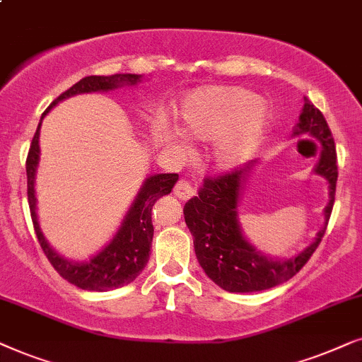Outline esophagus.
<instances>
[{
    "label": "esophagus",
    "instance_id": "1",
    "mask_svg": "<svg viewBox=\"0 0 362 362\" xmlns=\"http://www.w3.org/2000/svg\"><path fill=\"white\" fill-rule=\"evenodd\" d=\"M173 194L180 200H189L195 195V189L187 180H178L175 184V189H173Z\"/></svg>",
    "mask_w": 362,
    "mask_h": 362
}]
</instances>
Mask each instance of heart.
<instances>
[{"label": "heart", "mask_w": 362, "mask_h": 362, "mask_svg": "<svg viewBox=\"0 0 362 362\" xmlns=\"http://www.w3.org/2000/svg\"><path fill=\"white\" fill-rule=\"evenodd\" d=\"M259 98L243 88H206L190 94L180 110L178 131L197 141H216L211 160L218 168L237 167L267 125V112ZM156 139L173 146L170 132Z\"/></svg>", "instance_id": "heart-1"}]
</instances>
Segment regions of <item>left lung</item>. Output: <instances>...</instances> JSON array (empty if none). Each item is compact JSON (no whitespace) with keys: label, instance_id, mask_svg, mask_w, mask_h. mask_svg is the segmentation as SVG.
<instances>
[{"label":"left lung","instance_id":"1","mask_svg":"<svg viewBox=\"0 0 362 362\" xmlns=\"http://www.w3.org/2000/svg\"><path fill=\"white\" fill-rule=\"evenodd\" d=\"M295 136H311L320 141L322 148L315 172L325 177L329 184V204L325 209V226L305 252L293 258L273 259L259 253L243 237L238 223V200L255 162L216 178H205L199 197L190 199L184 206L185 223L194 237L197 259L206 276L225 291L253 293L281 285L305 267L325 237L338 182L336 146L325 115L306 98Z\"/></svg>","mask_w":362,"mask_h":362}]
</instances>
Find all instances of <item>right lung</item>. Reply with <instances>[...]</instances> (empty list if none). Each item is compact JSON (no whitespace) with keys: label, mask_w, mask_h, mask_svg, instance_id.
Here are the masks:
<instances>
[{"label":"right lung","mask_w":362,"mask_h":362,"mask_svg":"<svg viewBox=\"0 0 362 362\" xmlns=\"http://www.w3.org/2000/svg\"><path fill=\"white\" fill-rule=\"evenodd\" d=\"M141 81L137 74H114V76H88L83 77L79 83H76L59 98L52 100V104L41 115H45L54 107L57 103L76 94L86 93H99V90H112L119 86L129 84L134 86ZM40 129L41 122L37 125L35 137H33L30 152L26 158V175H28V204H30L33 225L37 242H40L46 258L49 259L52 268L67 279L71 285L81 290L88 291H109L117 290L129 283H132L139 274L142 273L144 267L148 262L151 255V245L153 237L152 225V206L163 195H168L178 180V173H157L146 178L141 192H139L136 200L127 215L122 221L115 237L103 252H99L89 262H71L49 247L46 242L45 235L40 228V221L36 215V195H35V177L36 168L40 163Z\"/></svg>","instance_id":"obj_1"}]
</instances>
